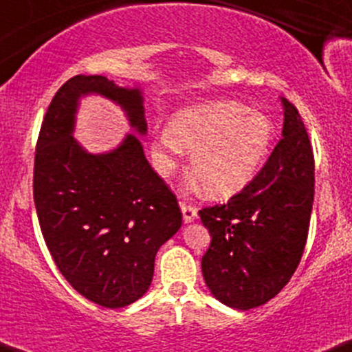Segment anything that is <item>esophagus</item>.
I'll return each instance as SVG.
<instances>
[{"instance_id":"esophagus-1","label":"esophagus","mask_w":352,"mask_h":352,"mask_svg":"<svg viewBox=\"0 0 352 352\" xmlns=\"http://www.w3.org/2000/svg\"><path fill=\"white\" fill-rule=\"evenodd\" d=\"M180 210H182L184 222H185V223L194 222V220L197 219V208H195L194 206H190V204L180 202Z\"/></svg>"}]
</instances>
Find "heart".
Returning a JSON list of instances; mask_svg holds the SVG:
<instances>
[{"label":"heart","instance_id":"obj_1","mask_svg":"<svg viewBox=\"0 0 352 352\" xmlns=\"http://www.w3.org/2000/svg\"><path fill=\"white\" fill-rule=\"evenodd\" d=\"M272 123L262 111L232 100L204 103L179 111L170 129L153 142L157 170L168 175L184 152L190 173L210 199H229L252 182L269 155Z\"/></svg>","mask_w":352,"mask_h":352}]
</instances>
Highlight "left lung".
I'll list each match as a JSON object with an SVG mask.
<instances>
[{
    "mask_svg": "<svg viewBox=\"0 0 352 352\" xmlns=\"http://www.w3.org/2000/svg\"><path fill=\"white\" fill-rule=\"evenodd\" d=\"M283 107V138L252 182L227 204L199 210L212 237L204 280L215 299L241 311L283 291L307 241L314 153L297 108L285 98Z\"/></svg>",
    "mask_w": 352,
    "mask_h": 352,
    "instance_id": "obj_1",
    "label": "left lung"
}]
</instances>
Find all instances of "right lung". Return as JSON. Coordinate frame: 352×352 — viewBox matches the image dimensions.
Wrapping results in <instances>:
<instances>
[{
    "label": "right lung",
    "mask_w": 352,
    "mask_h": 352,
    "mask_svg": "<svg viewBox=\"0 0 352 352\" xmlns=\"http://www.w3.org/2000/svg\"><path fill=\"white\" fill-rule=\"evenodd\" d=\"M96 94L123 108L146 133L140 88L102 75H76L53 96L36 142L33 197L41 234L56 267L76 292L117 309L140 299L155 256L182 226L167 184L153 172L137 135L117 148L88 153L73 138L80 98Z\"/></svg>",
    "instance_id": "1"
}]
</instances>
